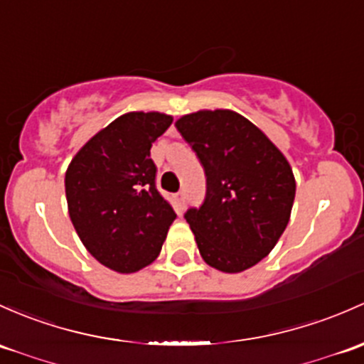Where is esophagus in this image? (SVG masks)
I'll list each match as a JSON object with an SVG mask.
<instances>
[{
    "instance_id": "34e87169",
    "label": "esophagus",
    "mask_w": 364,
    "mask_h": 364,
    "mask_svg": "<svg viewBox=\"0 0 364 364\" xmlns=\"http://www.w3.org/2000/svg\"><path fill=\"white\" fill-rule=\"evenodd\" d=\"M176 198H178L179 205H183V204H185V190H179V192L176 193Z\"/></svg>"
}]
</instances>
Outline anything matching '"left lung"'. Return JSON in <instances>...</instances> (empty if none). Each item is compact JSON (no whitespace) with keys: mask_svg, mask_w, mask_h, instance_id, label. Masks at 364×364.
Segmentation results:
<instances>
[{"mask_svg":"<svg viewBox=\"0 0 364 364\" xmlns=\"http://www.w3.org/2000/svg\"><path fill=\"white\" fill-rule=\"evenodd\" d=\"M176 127L205 172V198L185 213L204 262L221 272L251 269L284 232L294 176L277 146L230 109L185 114Z\"/></svg>","mask_w":364,"mask_h":364,"instance_id":"left-lung-1","label":"left lung"}]
</instances>
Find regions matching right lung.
<instances>
[{
	"label": "right lung",
	"instance_id": "right-lung-1",
	"mask_svg": "<svg viewBox=\"0 0 364 364\" xmlns=\"http://www.w3.org/2000/svg\"><path fill=\"white\" fill-rule=\"evenodd\" d=\"M172 124L164 113L118 117L75 155L66 171L70 218L87 251L132 274L155 262L176 213L156 190L151 143Z\"/></svg>",
	"mask_w": 364,
	"mask_h": 364
}]
</instances>
